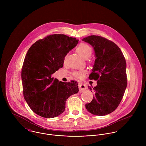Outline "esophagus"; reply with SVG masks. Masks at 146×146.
<instances>
[{
  "mask_svg": "<svg viewBox=\"0 0 146 146\" xmlns=\"http://www.w3.org/2000/svg\"><path fill=\"white\" fill-rule=\"evenodd\" d=\"M79 89L82 91L86 90L87 89L86 85L85 84H79Z\"/></svg>",
  "mask_w": 146,
  "mask_h": 146,
  "instance_id": "1",
  "label": "esophagus"
}]
</instances>
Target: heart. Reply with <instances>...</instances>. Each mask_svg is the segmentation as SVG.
<instances>
[{"label": "heart", "instance_id": "heart-1", "mask_svg": "<svg viewBox=\"0 0 146 146\" xmlns=\"http://www.w3.org/2000/svg\"><path fill=\"white\" fill-rule=\"evenodd\" d=\"M77 52L84 58L87 59L91 56L92 53V49L88 44L85 43H82L77 48ZM86 73L87 71L86 70H80L74 71L72 74L74 78L82 79L85 77Z\"/></svg>", "mask_w": 146, "mask_h": 146}]
</instances>
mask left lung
<instances>
[{"label": "left lung", "mask_w": 146, "mask_h": 146, "mask_svg": "<svg viewBox=\"0 0 146 146\" xmlns=\"http://www.w3.org/2000/svg\"><path fill=\"white\" fill-rule=\"evenodd\" d=\"M83 41L94 49L96 59L89 79L97 81L96 86H88L94 94L85 107L93 115L104 116L117 108L124 94L127 86L125 57L115 43L104 37L91 35Z\"/></svg>", "instance_id": "left-lung-1"}]
</instances>
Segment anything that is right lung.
<instances>
[{
  "mask_svg": "<svg viewBox=\"0 0 146 146\" xmlns=\"http://www.w3.org/2000/svg\"><path fill=\"white\" fill-rule=\"evenodd\" d=\"M78 41L63 34L50 35L36 41L28 50L21 71L23 94L37 115L45 118L61 115L67 99L79 92L76 81L64 83L52 77L63 66L65 56Z\"/></svg>",
  "mask_w": 146,
  "mask_h": 146,
  "instance_id": "obj_1",
  "label": "right lung"
}]
</instances>
